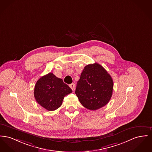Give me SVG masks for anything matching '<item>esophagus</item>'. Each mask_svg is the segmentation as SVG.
<instances>
[{"mask_svg":"<svg viewBox=\"0 0 152 152\" xmlns=\"http://www.w3.org/2000/svg\"><path fill=\"white\" fill-rule=\"evenodd\" d=\"M69 87H71V88L73 91H74V89H75V84L74 83H72L71 84H69Z\"/></svg>","mask_w":152,"mask_h":152,"instance_id":"obj_1","label":"esophagus"}]
</instances>
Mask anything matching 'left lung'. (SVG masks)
Wrapping results in <instances>:
<instances>
[{
    "label": "left lung",
    "instance_id": "8db88e82",
    "mask_svg": "<svg viewBox=\"0 0 152 152\" xmlns=\"http://www.w3.org/2000/svg\"><path fill=\"white\" fill-rule=\"evenodd\" d=\"M113 80L100 64L86 65L77 83L75 94L81 104L90 110L106 106L112 96Z\"/></svg>",
    "mask_w": 152,
    "mask_h": 152
}]
</instances>
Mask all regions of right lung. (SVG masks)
I'll return each mask as SVG.
<instances>
[{"label": "right lung", "mask_w": 152, "mask_h": 152, "mask_svg": "<svg viewBox=\"0 0 152 152\" xmlns=\"http://www.w3.org/2000/svg\"><path fill=\"white\" fill-rule=\"evenodd\" d=\"M72 92L61 79L49 73L37 81L34 95L39 105L48 111H54L61 106L64 98Z\"/></svg>", "instance_id": "obj_1"}]
</instances>
